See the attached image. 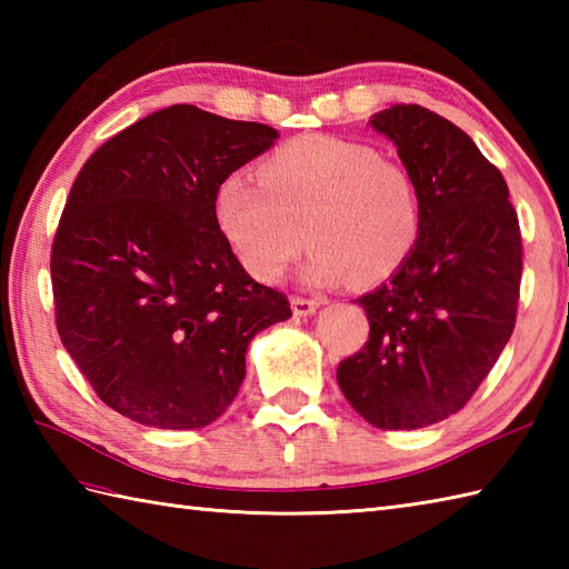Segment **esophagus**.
Wrapping results in <instances>:
<instances>
[{
  "mask_svg": "<svg viewBox=\"0 0 569 569\" xmlns=\"http://www.w3.org/2000/svg\"><path fill=\"white\" fill-rule=\"evenodd\" d=\"M320 303H322V300H318V298L296 296V298H293V316L308 318V316H312V312H316V310L320 308Z\"/></svg>",
  "mask_w": 569,
  "mask_h": 569,
  "instance_id": "obj_1",
  "label": "esophagus"
}]
</instances>
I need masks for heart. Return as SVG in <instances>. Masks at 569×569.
<instances>
[{
    "instance_id": "b5f03b06",
    "label": "heart",
    "mask_w": 569,
    "mask_h": 569,
    "mask_svg": "<svg viewBox=\"0 0 569 569\" xmlns=\"http://www.w3.org/2000/svg\"><path fill=\"white\" fill-rule=\"evenodd\" d=\"M259 176L229 173L214 196L217 222L259 281H278L306 237V281L377 283L420 237L413 173L369 143L298 137L273 151Z\"/></svg>"
}]
</instances>
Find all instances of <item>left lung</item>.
<instances>
[{
    "label": "left lung",
    "mask_w": 569,
    "mask_h": 569,
    "mask_svg": "<svg viewBox=\"0 0 569 569\" xmlns=\"http://www.w3.org/2000/svg\"><path fill=\"white\" fill-rule=\"evenodd\" d=\"M420 196V237L367 310L369 342L337 367L357 413L381 430L432 426L465 408L516 325L523 247L501 171L462 129L420 104L369 122Z\"/></svg>",
    "instance_id": "8db88e82"
}]
</instances>
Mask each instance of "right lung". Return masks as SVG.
<instances>
[{
  "label": "right lung",
  "instance_id": "add662e5",
  "mask_svg": "<svg viewBox=\"0 0 569 569\" xmlns=\"http://www.w3.org/2000/svg\"><path fill=\"white\" fill-rule=\"evenodd\" d=\"M278 131L173 104L82 166L51 249L60 342L102 401L141 426L196 430L234 401L253 335L291 318L234 257L222 180Z\"/></svg>",
  "mask_w": 569,
  "mask_h": 569
}]
</instances>
